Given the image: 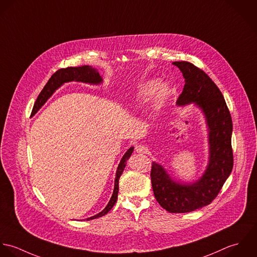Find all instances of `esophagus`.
<instances>
[{
	"instance_id": "34e87169",
	"label": "esophagus",
	"mask_w": 257,
	"mask_h": 257,
	"mask_svg": "<svg viewBox=\"0 0 257 257\" xmlns=\"http://www.w3.org/2000/svg\"><path fill=\"white\" fill-rule=\"evenodd\" d=\"M147 148L144 145H136L135 147V151L137 153H142V154H146L147 153Z\"/></svg>"
}]
</instances>
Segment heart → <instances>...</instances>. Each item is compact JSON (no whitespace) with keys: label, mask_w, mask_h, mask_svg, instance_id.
<instances>
[{"label":"heart","mask_w":257,"mask_h":257,"mask_svg":"<svg viewBox=\"0 0 257 257\" xmlns=\"http://www.w3.org/2000/svg\"><path fill=\"white\" fill-rule=\"evenodd\" d=\"M168 91V84L164 81H158L155 84L153 81L146 82L141 85L139 90L136 93V99L137 100H145L150 97L156 92V94L159 97L165 96V94Z\"/></svg>","instance_id":"obj_1"}]
</instances>
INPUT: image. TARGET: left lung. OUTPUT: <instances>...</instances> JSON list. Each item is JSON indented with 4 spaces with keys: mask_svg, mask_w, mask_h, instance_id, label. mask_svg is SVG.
<instances>
[{
    "mask_svg": "<svg viewBox=\"0 0 257 257\" xmlns=\"http://www.w3.org/2000/svg\"><path fill=\"white\" fill-rule=\"evenodd\" d=\"M185 78L177 105L191 103L202 109L208 128L209 158L204 175L194 183L172 180L166 170L153 163L151 182L155 198L169 212H190L209 205L218 195L233 167L232 120L218 87L204 70L188 61H174Z\"/></svg>",
    "mask_w": 257,
    "mask_h": 257,
    "instance_id": "left-lung-1",
    "label": "left lung"
}]
</instances>
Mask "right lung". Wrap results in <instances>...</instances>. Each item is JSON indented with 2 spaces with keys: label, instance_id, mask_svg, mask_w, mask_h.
I'll list each match as a JSON object with an SVG mask.
<instances>
[{
  "label": "right lung",
  "instance_id": "1",
  "mask_svg": "<svg viewBox=\"0 0 257 257\" xmlns=\"http://www.w3.org/2000/svg\"><path fill=\"white\" fill-rule=\"evenodd\" d=\"M69 81H80V82H85L90 84H100L102 82V77L99 75V72L95 68L89 65H82L78 67H66V68L58 69L56 72L52 74L48 83L45 85L44 89L39 94L34 105V108L32 110V116H34L40 110V108L47 102V100L52 96L53 92L57 88H59L63 83L69 82ZM133 149H134L133 147L128 149V151L122 157L118 165L116 177H115V183H114V191L108 205L105 206L102 211H100L99 213L91 217H88L87 220L98 218L100 216L105 215L113 207V205H115L118 197V192H119V178L124 171L126 162L132 154Z\"/></svg>",
  "mask_w": 257,
  "mask_h": 257
}]
</instances>
